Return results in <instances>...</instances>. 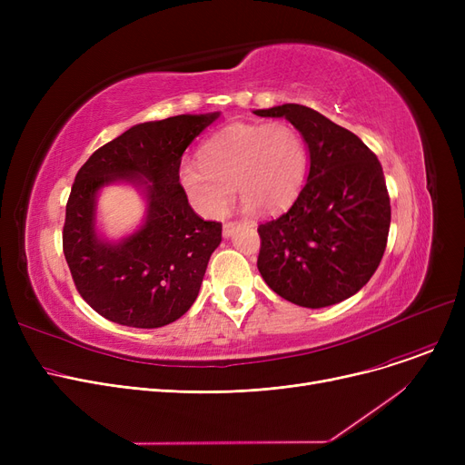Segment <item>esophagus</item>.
<instances>
[{"mask_svg":"<svg viewBox=\"0 0 465 465\" xmlns=\"http://www.w3.org/2000/svg\"><path fill=\"white\" fill-rule=\"evenodd\" d=\"M239 226H241V224H237V223H226V224H224V237L230 239V237L235 233V230H237Z\"/></svg>","mask_w":465,"mask_h":465,"instance_id":"esophagus-1","label":"esophagus"}]
</instances>
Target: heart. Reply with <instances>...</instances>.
I'll use <instances>...</instances> for the list:
<instances>
[{
	"instance_id": "obj_1",
	"label": "heart",
	"mask_w": 465,
	"mask_h": 465,
	"mask_svg": "<svg viewBox=\"0 0 465 465\" xmlns=\"http://www.w3.org/2000/svg\"><path fill=\"white\" fill-rule=\"evenodd\" d=\"M309 167L302 134L286 122H235L214 134L200 151V162L181 167V184L202 214L223 216L235 193L242 207L279 213L300 195Z\"/></svg>"
}]
</instances>
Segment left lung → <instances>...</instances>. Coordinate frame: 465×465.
Here are the masks:
<instances>
[{
    "mask_svg": "<svg viewBox=\"0 0 465 465\" xmlns=\"http://www.w3.org/2000/svg\"><path fill=\"white\" fill-rule=\"evenodd\" d=\"M286 118L309 151V175L282 216L260 224L258 272L281 298L321 309L368 282L382 260L390 198L382 165L352 132L305 105L256 109Z\"/></svg>",
    "mask_w": 465,
    "mask_h": 465,
    "instance_id": "1",
    "label": "left lung"
}]
</instances>
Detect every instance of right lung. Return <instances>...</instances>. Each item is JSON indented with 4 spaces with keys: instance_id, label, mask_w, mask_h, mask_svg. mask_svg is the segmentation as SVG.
Listing matches in <instances>:
<instances>
[{
    "instance_id": "1",
    "label": "right lung",
    "mask_w": 465,
    "mask_h": 465,
    "mask_svg": "<svg viewBox=\"0 0 465 465\" xmlns=\"http://www.w3.org/2000/svg\"><path fill=\"white\" fill-rule=\"evenodd\" d=\"M218 116L179 114L135 124L79 169L65 207L64 254L79 294L104 319L162 328L198 298L223 224L192 211L179 167L186 146ZM111 183H130L145 200L143 223L120 240L96 228V195Z\"/></svg>"
}]
</instances>
